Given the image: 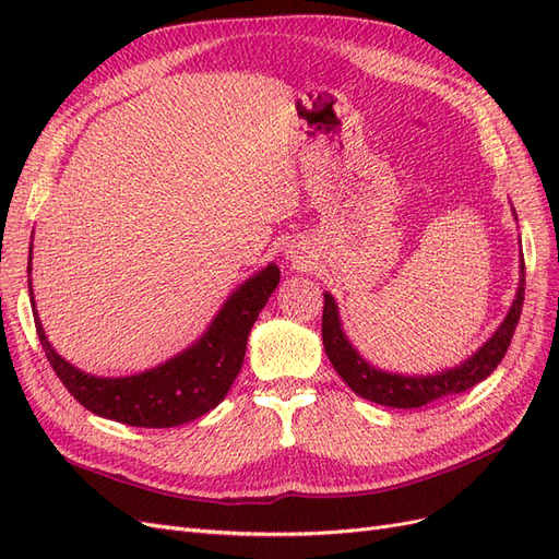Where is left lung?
<instances>
[{
    "instance_id": "left-lung-1",
    "label": "left lung",
    "mask_w": 559,
    "mask_h": 559,
    "mask_svg": "<svg viewBox=\"0 0 559 559\" xmlns=\"http://www.w3.org/2000/svg\"><path fill=\"white\" fill-rule=\"evenodd\" d=\"M520 287L507 320L485 341V346L476 355L450 371H441L437 376H402L371 367L341 332L338 311L330 293H325V306H322V346H325L330 362L350 385V390L373 404L392 408H420L437 400L453 397V394L472 390L476 383L485 381L507 355L522 313V301H525V260L520 262Z\"/></svg>"
}]
</instances>
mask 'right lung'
I'll return each mask as SVG.
<instances>
[{"mask_svg":"<svg viewBox=\"0 0 559 559\" xmlns=\"http://www.w3.org/2000/svg\"><path fill=\"white\" fill-rule=\"evenodd\" d=\"M278 278V266L269 264L227 299L209 332L192 348L157 369L128 378H97L71 367L50 348L37 311H34V325L52 371L79 404L95 416L122 425L165 429L200 418L225 400L243 365L250 328L276 290ZM29 299L34 304L32 293Z\"/></svg>","mask_w":559,"mask_h":559,"instance_id":"add662e5","label":"right lung"}]
</instances>
